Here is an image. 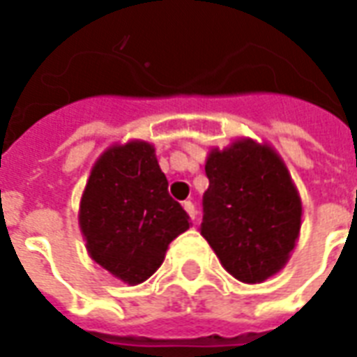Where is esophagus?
<instances>
[{"instance_id":"1","label":"esophagus","mask_w":357,"mask_h":357,"mask_svg":"<svg viewBox=\"0 0 357 357\" xmlns=\"http://www.w3.org/2000/svg\"><path fill=\"white\" fill-rule=\"evenodd\" d=\"M183 208H185V213L189 214V218H191V220H195V216H197L195 204L191 203V201H185V203H183Z\"/></svg>"}]
</instances>
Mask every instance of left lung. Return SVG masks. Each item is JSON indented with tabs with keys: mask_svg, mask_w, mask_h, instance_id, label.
<instances>
[{
	"mask_svg": "<svg viewBox=\"0 0 357 357\" xmlns=\"http://www.w3.org/2000/svg\"><path fill=\"white\" fill-rule=\"evenodd\" d=\"M204 172L201 236L239 282H265L290 259L301 228V199L271 144L238 139L213 149Z\"/></svg>",
	"mask_w": 357,
	"mask_h": 357,
	"instance_id": "obj_1",
	"label": "left lung"
}]
</instances>
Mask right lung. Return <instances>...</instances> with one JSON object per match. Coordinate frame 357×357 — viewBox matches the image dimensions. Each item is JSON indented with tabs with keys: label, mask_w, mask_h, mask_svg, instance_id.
I'll return each mask as SVG.
<instances>
[{
	"label": "right lung",
	"mask_w": 357,
	"mask_h": 357,
	"mask_svg": "<svg viewBox=\"0 0 357 357\" xmlns=\"http://www.w3.org/2000/svg\"><path fill=\"white\" fill-rule=\"evenodd\" d=\"M189 224L151 143L112 144L92 166L79 226L92 261L121 282L135 286L153 276Z\"/></svg>",
	"instance_id": "1"
}]
</instances>
